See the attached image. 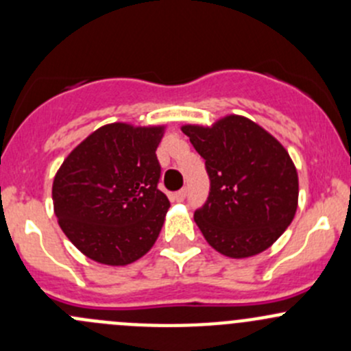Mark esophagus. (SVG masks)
Wrapping results in <instances>:
<instances>
[{"label":"esophagus","instance_id":"34e87169","mask_svg":"<svg viewBox=\"0 0 351 351\" xmlns=\"http://www.w3.org/2000/svg\"><path fill=\"white\" fill-rule=\"evenodd\" d=\"M185 197H186V189H182V190H178V192L173 193V200H176V202H183L185 200Z\"/></svg>","mask_w":351,"mask_h":351}]
</instances>
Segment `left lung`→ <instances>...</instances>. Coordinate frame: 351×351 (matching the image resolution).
I'll return each mask as SVG.
<instances>
[{"instance_id":"left-lung-1","label":"left lung","mask_w":351,"mask_h":351,"mask_svg":"<svg viewBox=\"0 0 351 351\" xmlns=\"http://www.w3.org/2000/svg\"><path fill=\"white\" fill-rule=\"evenodd\" d=\"M182 130L205 159L210 180L207 200L193 214L207 243L229 258L270 247L292 222L299 198V178L285 147L239 115Z\"/></svg>"}]
</instances>
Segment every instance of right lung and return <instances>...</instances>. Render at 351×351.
I'll return each mask as SVG.
<instances>
[{
    "instance_id": "1",
    "label": "right lung",
    "mask_w": 351,
    "mask_h": 351,
    "mask_svg": "<svg viewBox=\"0 0 351 351\" xmlns=\"http://www.w3.org/2000/svg\"><path fill=\"white\" fill-rule=\"evenodd\" d=\"M165 127L108 123L71 151L52 185L69 241L91 260L123 267L153 247L169 208L158 189Z\"/></svg>"
}]
</instances>
